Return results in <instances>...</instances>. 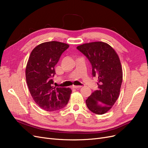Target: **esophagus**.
<instances>
[{"instance_id":"esophagus-1","label":"esophagus","mask_w":148,"mask_h":148,"mask_svg":"<svg viewBox=\"0 0 148 148\" xmlns=\"http://www.w3.org/2000/svg\"><path fill=\"white\" fill-rule=\"evenodd\" d=\"M82 88V86H75V85L72 86V88H73V89H77V88Z\"/></svg>"}]
</instances>
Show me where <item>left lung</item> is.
<instances>
[{"instance_id": "8db88e82", "label": "left lung", "mask_w": 148, "mask_h": 148, "mask_svg": "<svg viewBox=\"0 0 148 148\" xmlns=\"http://www.w3.org/2000/svg\"><path fill=\"white\" fill-rule=\"evenodd\" d=\"M92 65V77L98 78V89L86 100L92 112L102 115L108 112L120 95L123 71L117 53L108 44L92 42L78 46Z\"/></svg>"}]
</instances>
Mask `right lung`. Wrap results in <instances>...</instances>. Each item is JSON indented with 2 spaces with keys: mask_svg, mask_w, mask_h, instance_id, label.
<instances>
[{
  "mask_svg": "<svg viewBox=\"0 0 148 148\" xmlns=\"http://www.w3.org/2000/svg\"><path fill=\"white\" fill-rule=\"evenodd\" d=\"M69 45L58 41H49L34 48L26 67V79L33 100L47 111L61 109L68 103L71 93L69 88H56L52 78L54 67Z\"/></svg>",
  "mask_w": 148,
  "mask_h": 148,
  "instance_id": "add662e5",
  "label": "right lung"
}]
</instances>
